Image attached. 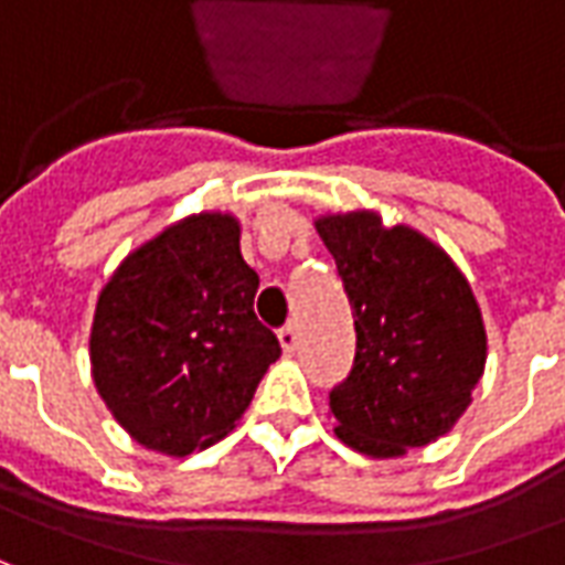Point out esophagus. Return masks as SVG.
Listing matches in <instances>:
<instances>
[{
    "label": "esophagus",
    "mask_w": 565,
    "mask_h": 565,
    "mask_svg": "<svg viewBox=\"0 0 565 565\" xmlns=\"http://www.w3.org/2000/svg\"><path fill=\"white\" fill-rule=\"evenodd\" d=\"M278 339H281L284 351L294 354L296 348H299V330H296V323H284L281 330H278Z\"/></svg>",
    "instance_id": "34e87169"
}]
</instances>
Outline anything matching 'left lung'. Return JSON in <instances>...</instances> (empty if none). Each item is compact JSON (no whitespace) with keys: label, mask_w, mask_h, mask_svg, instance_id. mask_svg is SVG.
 Returning a JSON list of instances; mask_svg holds the SVG:
<instances>
[{"label":"left lung","mask_w":565,"mask_h":565,"mask_svg":"<svg viewBox=\"0 0 565 565\" xmlns=\"http://www.w3.org/2000/svg\"><path fill=\"white\" fill-rule=\"evenodd\" d=\"M351 302L354 366L330 391L335 436L369 457H399L445 436L472 403L487 335L472 287L450 257L379 214L320 217Z\"/></svg>","instance_id":"1"}]
</instances>
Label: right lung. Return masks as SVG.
<instances>
[{
    "label": "right lung",
    "mask_w": 565,
    "mask_h": 565,
    "mask_svg": "<svg viewBox=\"0 0 565 565\" xmlns=\"http://www.w3.org/2000/svg\"><path fill=\"white\" fill-rule=\"evenodd\" d=\"M259 275L230 214L174 223L105 284L90 332L96 391L139 445L172 457L235 426L281 356L254 315Z\"/></svg>",
    "instance_id": "add662e5"
}]
</instances>
